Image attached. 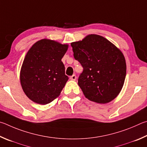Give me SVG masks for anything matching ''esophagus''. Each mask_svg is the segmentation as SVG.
I'll use <instances>...</instances> for the list:
<instances>
[{"label":"esophagus","instance_id":"1","mask_svg":"<svg viewBox=\"0 0 147 147\" xmlns=\"http://www.w3.org/2000/svg\"><path fill=\"white\" fill-rule=\"evenodd\" d=\"M69 79H71V80H73V81H76V79H77V77L76 75H73L69 77Z\"/></svg>","mask_w":147,"mask_h":147}]
</instances>
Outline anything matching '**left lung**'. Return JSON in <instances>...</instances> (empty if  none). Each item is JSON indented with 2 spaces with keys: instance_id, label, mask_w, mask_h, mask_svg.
Listing matches in <instances>:
<instances>
[{
  "instance_id": "left-lung-1",
  "label": "left lung",
  "mask_w": 147,
  "mask_h": 147,
  "mask_svg": "<svg viewBox=\"0 0 147 147\" xmlns=\"http://www.w3.org/2000/svg\"><path fill=\"white\" fill-rule=\"evenodd\" d=\"M74 57L83 68L78 84L87 99L100 104L114 99L124 84L125 57L107 38L91 34L71 43Z\"/></svg>"
}]
</instances>
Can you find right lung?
I'll return each instance as SVG.
<instances>
[{
    "mask_svg": "<svg viewBox=\"0 0 147 147\" xmlns=\"http://www.w3.org/2000/svg\"><path fill=\"white\" fill-rule=\"evenodd\" d=\"M68 47L54 40L42 39L28 51L20 79L23 91L33 102L46 105L59 96L68 80L61 61Z\"/></svg>",
    "mask_w": 147,
    "mask_h": 147,
    "instance_id": "right-lung-1",
    "label": "right lung"
}]
</instances>
